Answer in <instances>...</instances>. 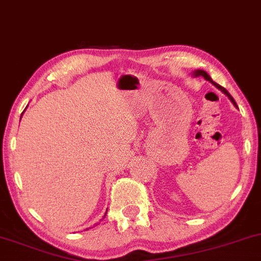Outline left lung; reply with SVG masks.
<instances>
[{"label":"left lung","instance_id":"left-lung-1","mask_svg":"<svg viewBox=\"0 0 261 261\" xmlns=\"http://www.w3.org/2000/svg\"><path fill=\"white\" fill-rule=\"evenodd\" d=\"M193 76H203L204 77V79H205L206 81H209V83H212L213 85H214V86L215 87H218V89L219 90H220L221 91V92H224L225 93V95L226 96H227L228 97V98H230V100H231V102L232 103H233V106L234 107H236V108H238V107H237V105H236V102H234V99L233 98H232V96L230 95V93H228L227 92V90H226V89H224V87H222V86H220V85H219V84H216V83H214V81H213V79H212V77H210L209 76V74L208 73H206V71H204V70H200V69H197V70H194L193 71Z\"/></svg>","mask_w":261,"mask_h":261}]
</instances>
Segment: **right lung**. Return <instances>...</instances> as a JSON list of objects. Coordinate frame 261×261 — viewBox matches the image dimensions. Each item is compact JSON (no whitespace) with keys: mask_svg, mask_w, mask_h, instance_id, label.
<instances>
[{"mask_svg":"<svg viewBox=\"0 0 261 261\" xmlns=\"http://www.w3.org/2000/svg\"><path fill=\"white\" fill-rule=\"evenodd\" d=\"M23 113H24V112H23ZM21 115H23V114H21ZM106 214H107V213H106ZM105 216H106V215H105Z\"/></svg>","mask_w":261,"mask_h":261,"instance_id":"1","label":"right lung"}]
</instances>
